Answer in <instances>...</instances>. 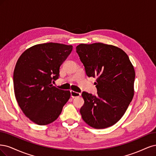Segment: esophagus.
Wrapping results in <instances>:
<instances>
[{"label":"esophagus","mask_w":156,"mask_h":156,"mask_svg":"<svg viewBox=\"0 0 156 156\" xmlns=\"http://www.w3.org/2000/svg\"><path fill=\"white\" fill-rule=\"evenodd\" d=\"M81 94L80 93H77V92H75L74 91H71V96L73 98H75V97H80Z\"/></svg>","instance_id":"1"}]
</instances>
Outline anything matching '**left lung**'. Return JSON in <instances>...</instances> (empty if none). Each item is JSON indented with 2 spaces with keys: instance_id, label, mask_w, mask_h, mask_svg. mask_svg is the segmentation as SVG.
Returning <instances> with one entry per match:
<instances>
[{
  "instance_id": "obj_1",
  "label": "left lung",
  "mask_w": 156,
  "mask_h": 156,
  "mask_svg": "<svg viewBox=\"0 0 156 156\" xmlns=\"http://www.w3.org/2000/svg\"><path fill=\"white\" fill-rule=\"evenodd\" d=\"M76 49L87 76L97 78V95L85 91L82 94V117L94 128L112 126L122 118L133 99V65L126 52L113 45L80 44Z\"/></svg>"
}]
</instances>
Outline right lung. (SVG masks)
I'll return each mask as SVG.
<instances>
[{"label":"right lung","instance_id":"right-lung-1","mask_svg":"<svg viewBox=\"0 0 156 156\" xmlns=\"http://www.w3.org/2000/svg\"><path fill=\"white\" fill-rule=\"evenodd\" d=\"M73 50L72 45L38 44L27 49L13 72L15 96L24 115L34 123L47 125L56 120L71 92L53 86L59 67Z\"/></svg>","mask_w":156,"mask_h":156}]
</instances>
